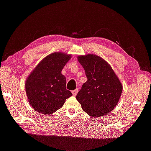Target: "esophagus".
I'll return each mask as SVG.
<instances>
[{"label":"esophagus","mask_w":151,"mask_h":151,"mask_svg":"<svg viewBox=\"0 0 151 151\" xmlns=\"http://www.w3.org/2000/svg\"><path fill=\"white\" fill-rule=\"evenodd\" d=\"M78 92V89H76L75 90H73L72 91V94L73 96H76V95H77V93Z\"/></svg>","instance_id":"obj_1"}]
</instances>
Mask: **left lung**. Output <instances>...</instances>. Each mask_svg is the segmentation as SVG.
Segmentation results:
<instances>
[{
  "label": "left lung",
  "mask_w": 151,
  "mask_h": 151,
  "mask_svg": "<svg viewBox=\"0 0 151 151\" xmlns=\"http://www.w3.org/2000/svg\"><path fill=\"white\" fill-rule=\"evenodd\" d=\"M88 80L76 96L83 110L99 118L110 112L122 94V85L112 67L104 59L93 54L78 57Z\"/></svg>",
  "instance_id": "8db88e82"
}]
</instances>
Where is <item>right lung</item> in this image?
I'll use <instances>...</instances> for the list:
<instances>
[{"mask_svg": "<svg viewBox=\"0 0 151 151\" xmlns=\"http://www.w3.org/2000/svg\"><path fill=\"white\" fill-rule=\"evenodd\" d=\"M71 58L61 52L43 58L27 77L25 91L31 107L43 114H51L62 107L72 93L66 90V78L61 70Z\"/></svg>", "mask_w": 151, "mask_h": 151, "instance_id": "add662e5", "label": "right lung"}]
</instances>
